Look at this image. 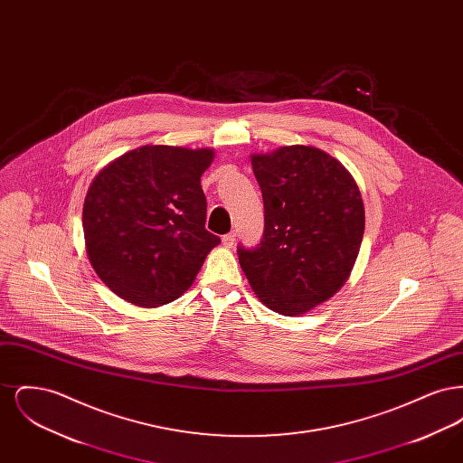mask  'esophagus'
Here are the masks:
<instances>
[{
  "instance_id": "34e87169",
  "label": "esophagus",
  "mask_w": 463,
  "mask_h": 463,
  "mask_svg": "<svg viewBox=\"0 0 463 463\" xmlns=\"http://www.w3.org/2000/svg\"><path fill=\"white\" fill-rule=\"evenodd\" d=\"M234 241H236V232H234V231L229 232V234H225V236L222 238V244H223L225 248H232Z\"/></svg>"
}]
</instances>
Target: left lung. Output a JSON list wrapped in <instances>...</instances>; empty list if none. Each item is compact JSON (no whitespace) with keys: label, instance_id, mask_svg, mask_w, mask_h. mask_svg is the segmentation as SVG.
Here are the masks:
<instances>
[{"label":"left lung","instance_id":"8db88e82","mask_svg":"<svg viewBox=\"0 0 463 463\" xmlns=\"http://www.w3.org/2000/svg\"><path fill=\"white\" fill-rule=\"evenodd\" d=\"M264 198V236L238 246L242 270L267 307L304 314L347 281L364 234V206L353 175L307 146L251 156Z\"/></svg>","mask_w":463,"mask_h":463}]
</instances>
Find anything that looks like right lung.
Segmentation results:
<instances>
[{"label": "right lung", "instance_id": "obj_1", "mask_svg": "<svg viewBox=\"0 0 463 463\" xmlns=\"http://www.w3.org/2000/svg\"><path fill=\"white\" fill-rule=\"evenodd\" d=\"M212 149L144 146L90 185L83 231L90 264L123 300L159 307L193 285L221 238L204 229L201 175Z\"/></svg>", "mask_w": 463, "mask_h": 463}]
</instances>
